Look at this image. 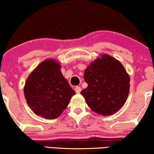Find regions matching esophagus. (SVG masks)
Segmentation results:
<instances>
[{
    "label": "esophagus",
    "mask_w": 154,
    "mask_h": 154,
    "mask_svg": "<svg viewBox=\"0 0 154 154\" xmlns=\"http://www.w3.org/2000/svg\"><path fill=\"white\" fill-rule=\"evenodd\" d=\"M75 91L77 94H79L80 92H81V88L79 87V86H76V87L75 88Z\"/></svg>",
    "instance_id": "esophagus-1"
}]
</instances>
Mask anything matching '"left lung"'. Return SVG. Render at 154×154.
I'll return each mask as SVG.
<instances>
[{"instance_id":"left-lung-1","label":"left lung","mask_w":154,"mask_h":154,"mask_svg":"<svg viewBox=\"0 0 154 154\" xmlns=\"http://www.w3.org/2000/svg\"><path fill=\"white\" fill-rule=\"evenodd\" d=\"M88 88L81 94L92 111L102 116L113 114L123 106L130 91V77L121 62L102 54L85 69Z\"/></svg>"}]
</instances>
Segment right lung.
<instances>
[{
    "mask_svg": "<svg viewBox=\"0 0 154 154\" xmlns=\"http://www.w3.org/2000/svg\"><path fill=\"white\" fill-rule=\"evenodd\" d=\"M60 64L49 59L29 75L24 93L29 106L38 116L54 119L62 114L75 92L60 71Z\"/></svg>",
    "mask_w": 154,
    "mask_h": 154,
    "instance_id": "right-lung-1",
    "label": "right lung"
}]
</instances>
